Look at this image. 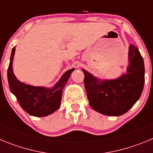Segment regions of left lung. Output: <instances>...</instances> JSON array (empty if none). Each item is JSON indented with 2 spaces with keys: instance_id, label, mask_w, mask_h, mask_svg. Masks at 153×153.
Segmentation results:
<instances>
[{
  "instance_id": "left-lung-1",
  "label": "left lung",
  "mask_w": 153,
  "mask_h": 153,
  "mask_svg": "<svg viewBox=\"0 0 153 153\" xmlns=\"http://www.w3.org/2000/svg\"><path fill=\"white\" fill-rule=\"evenodd\" d=\"M84 86L90 106L100 113L118 117L126 113L140 99L145 82L143 56L134 45L129 47L126 74L114 79H99L85 70Z\"/></svg>"
}]
</instances>
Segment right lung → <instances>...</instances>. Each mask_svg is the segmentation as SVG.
Wrapping results in <instances>:
<instances>
[{
	"instance_id": "1",
	"label": "right lung",
	"mask_w": 153,
	"mask_h": 153,
	"mask_svg": "<svg viewBox=\"0 0 153 153\" xmlns=\"http://www.w3.org/2000/svg\"><path fill=\"white\" fill-rule=\"evenodd\" d=\"M15 47L12 49L10 63L7 69V79L10 90L15 96L21 107L33 117H47L59 109L62 93L74 68L67 70L52 88L33 86L19 81L13 74L12 63Z\"/></svg>"
}]
</instances>
